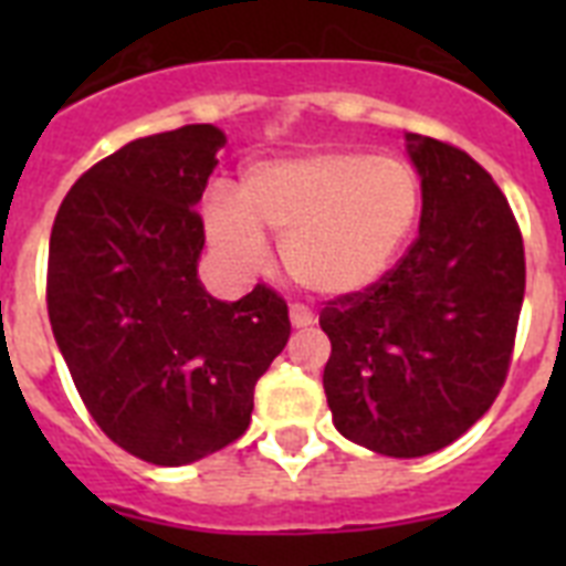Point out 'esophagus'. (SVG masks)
Returning <instances> with one entry per match:
<instances>
[{
	"label": "esophagus",
	"instance_id": "1",
	"mask_svg": "<svg viewBox=\"0 0 566 566\" xmlns=\"http://www.w3.org/2000/svg\"><path fill=\"white\" fill-rule=\"evenodd\" d=\"M291 326L293 328H308L314 326V314L302 305H291Z\"/></svg>",
	"mask_w": 566,
	"mask_h": 566
}]
</instances>
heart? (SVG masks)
<instances>
[{"instance_id":"b5f03b06","label":"heart","mask_w":566,"mask_h":566,"mask_svg":"<svg viewBox=\"0 0 566 566\" xmlns=\"http://www.w3.org/2000/svg\"><path fill=\"white\" fill-rule=\"evenodd\" d=\"M420 211V176L402 158L314 149L249 164L238 193L205 196L202 222L208 243L231 270L258 273L270 234L302 291L349 300L385 279Z\"/></svg>"}]
</instances>
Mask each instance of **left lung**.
I'll list each match as a JSON object with an SVG mask.
<instances>
[{
  "label": "left lung",
  "mask_w": 566,
  "mask_h": 566,
  "mask_svg": "<svg viewBox=\"0 0 566 566\" xmlns=\"http://www.w3.org/2000/svg\"><path fill=\"white\" fill-rule=\"evenodd\" d=\"M420 172V234L361 296L328 302L323 370L337 431L420 458L482 420L509 376L526 293L523 234L491 172L455 146L405 135Z\"/></svg>",
  "instance_id": "obj_1"
}]
</instances>
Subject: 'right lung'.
Instances as JSON below:
<instances>
[{
	"label": "right lung",
	"mask_w": 566,
	"mask_h": 566,
	"mask_svg": "<svg viewBox=\"0 0 566 566\" xmlns=\"http://www.w3.org/2000/svg\"><path fill=\"white\" fill-rule=\"evenodd\" d=\"M222 146L208 123L132 140L75 181L49 238V323L75 390L117 447L158 467L234 443L291 337L275 291L220 302L196 275V202Z\"/></svg>",
	"instance_id": "add662e5"
}]
</instances>
